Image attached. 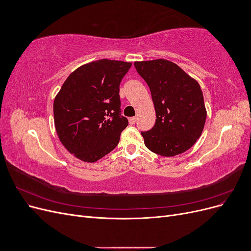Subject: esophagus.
<instances>
[{"instance_id":"1","label":"esophagus","mask_w":251,"mask_h":251,"mask_svg":"<svg viewBox=\"0 0 251 251\" xmlns=\"http://www.w3.org/2000/svg\"><path fill=\"white\" fill-rule=\"evenodd\" d=\"M136 121H137V117H131V118H128V123H130L131 125H135L136 124Z\"/></svg>"}]
</instances>
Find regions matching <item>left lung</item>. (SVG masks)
<instances>
[{"label":"left lung","instance_id":"obj_1","mask_svg":"<svg viewBox=\"0 0 251 251\" xmlns=\"http://www.w3.org/2000/svg\"><path fill=\"white\" fill-rule=\"evenodd\" d=\"M134 66L148 83L156 111L154 126L141 132L144 144L164 157L184 153L199 139L206 120L199 83L166 59L135 62Z\"/></svg>","mask_w":251,"mask_h":251}]
</instances>
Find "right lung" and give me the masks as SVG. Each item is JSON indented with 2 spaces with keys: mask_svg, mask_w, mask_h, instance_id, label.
Listing matches in <instances>:
<instances>
[{
  "mask_svg": "<svg viewBox=\"0 0 251 251\" xmlns=\"http://www.w3.org/2000/svg\"><path fill=\"white\" fill-rule=\"evenodd\" d=\"M132 66L100 59L83 65L65 80L53 103L63 146L85 162H95L117 147L127 126L121 115L119 86Z\"/></svg>",
  "mask_w": 251,
  "mask_h": 251,
  "instance_id": "1",
  "label": "right lung"
}]
</instances>
